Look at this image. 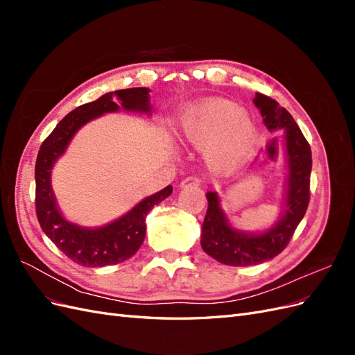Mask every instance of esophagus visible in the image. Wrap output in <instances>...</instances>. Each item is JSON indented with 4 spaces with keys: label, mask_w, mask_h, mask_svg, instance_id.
Wrapping results in <instances>:
<instances>
[{
    "label": "esophagus",
    "mask_w": 355,
    "mask_h": 355,
    "mask_svg": "<svg viewBox=\"0 0 355 355\" xmlns=\"http://www.w3.org/2000/svg\"><path fill=\"white\" fill-rule=\"evenodd\" d=\"M201 185V179L198 176H189L185 178L180 182V188H189V187H200Z\"/></svg>",
    "instance_id": "1"
}]
</instances>
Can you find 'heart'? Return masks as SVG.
<instances>
[{
	"label": "heart",
	"mask_w": 355,
	"mask_h": 355,
	"mask_svg": "<svg viewBox=\"0 0 355 355\" xmlns=\"http://www.w3.org/2000/svg\"><path fill=\"white\" fill-rule=\"evenodd\" d=\"M179 135L192 145L204 146V157L214 171L231 173L249 158L256 127L235 102L209 98L182 110Z\"/></svg>",
	"instance_id": "1"
}]
</instances>
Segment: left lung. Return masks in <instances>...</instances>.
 Here are the masks:
<instances>
[{
  "mask_svg": "<svg viewBox=\"0 0 355 355\" xmlns=\"http://www.w3.org/2000/svg\"><path fill=\"white\" fill-rule=\"evenodd\" d=\"M253 103L259 108L270 130H284L287 155V191L280 220L262 234H247L232 228L219 206L216 192H207L209 207L201 228V247L223 265L249 266L280 254L293 237L309 204V178L313 167L311 148L293 116L270 96L256 93Z\"/></svg>",
  "mask_w": 355,
  "mask_h": 355,
  "instance_id": "obj_1",
  "label": "left lung"
}]
</instances>
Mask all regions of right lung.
Returning <instances> with one entry per match:
<instances>
[{"mask_svg":"<svg viewBox=\"0 0 355 355\" xmlns=\"http://www.w3.org/2000/svg\"><path fill=\"white\" fill-rule=\"evenodd\" d=\"M120 108L135 112H149V89L135 87L106 93L98 101L84 103L71 111L41 144L35 163V209L42 231L60 252L81 266L115 265L132 257L142 245L145 219L155 204L167 198L171 185L146 197L120 219L101 228H83L62 216L53 194L50 175L53 164L65 153L78 128L93 118Z\"/></svg>","mask_w":355,"mask_h":355,"instance_id":"right-lung-1","label":"right lung"}]
</instances>
